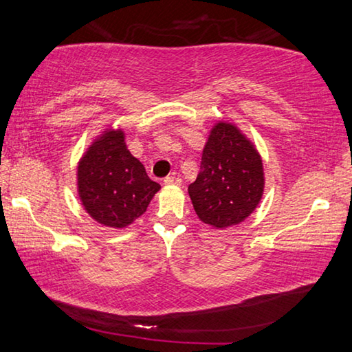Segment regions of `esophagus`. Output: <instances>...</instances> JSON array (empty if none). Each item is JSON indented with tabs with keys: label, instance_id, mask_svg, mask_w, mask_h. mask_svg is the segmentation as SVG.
Instances as JSON below:
<instances>
[{
	"label": "esophagus",
	"instance_id": "1",
	"mask_svg": "<svg viewBox=\"0 0 352 352\" xmlns=\"http://www.w3.org/2000/svg\"><path fill=\"white\" fill-rule=\"evenodd\" d=\"M164 182H165V186H181L182 179H181L179 175H176V173H173L171 176H166V177H165Z\"/></svg>",
	"mask_w": 352,
	"mask_h": 352
}]
</instances>
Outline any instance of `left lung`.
Wrapping results in <instances>:
<instances>
[{
  "instance_id": "obj_1",
  "label": "left lung",
  "mask_w": 352,
  "mask_h": 352,
  "mask_svg": "<svg viewBox=\"0 0 352 352\" xmlns=\"http://www.w3.org/2000/svg\"><path fill=\"white\" fill-rule=\"evenodd\" d=\"M263 165L256 146L232 123H217L203 149L197 181L188 186L203 223L226 229L245 221L263 195Z\"/></svg>"
}]
</instances>
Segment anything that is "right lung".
<instances>
[{"label": "right lung", "mask_w": 352, "mask_h": 352, "mask_svg": "<svg viewBox=\"0 0 352 352\" xmlns=\"http://www.w3.org/2000/svg\"><path fill=\"white\" fill-rule=\"evenodd\" d=\"M160 190L129 153L122 129H107L78 165V192L87 214L102 226L122 229L146 212Z\"/></svg>", "instance_id": "obj_1"}]
</instances>
